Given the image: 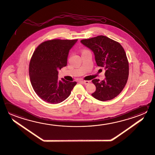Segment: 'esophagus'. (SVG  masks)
<instances>
[{"label": "esophagus", "instance_id": "34e87169", "mask_svg": "<svg viewBox=\"0 0 155 155\" xmlns=\"http://www.w3.org/2000/svg\"><path fill=\"white\" fill-rule=\"evenodd\" d=\"M82 82L84 84H88L89 83H90V81H86V80H82Z\"/></svg>", "mask_w": 155, "mask_h": 155}]
</instances>
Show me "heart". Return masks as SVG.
Segmentation results:
<instances>
[{"label": "heart", "mask_w": 155, "mask_h": 155, "mask_svg": "<svg viewBox=\"0 0 155 155\" xmlns=\"http://www.w3.org/2000/svg\"><path fill=\"white\" fill-rule=\"evenodd\" d=\"M87 51V50H84V51H82V52H84V51Z\"/></svg>", "instance_id": "1"}]
</instances>
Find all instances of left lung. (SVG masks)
I'll return each mask as SVG.
<instances>
[{"label": "left lung", "instance_id": "1", "mask_svg": "<svg viewBox=\"0 0 155 155\" xmlns=\"http://www.w3.org/2000/svg\"><path fill=\"white\" fill-rule=\"evenodd\" d=\"M81 42L93 51L97 65L105 69V80H92L96 90L92 96L103 101L115 98L123 90L129 75V63L124 48L119 42L103 35L82 40Z\"/></svg>", "mask_w": 155, "mask_h": 155}]
</instances>
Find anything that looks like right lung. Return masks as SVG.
<instances>
[{"instance_id":"add662e5","label":"right lung","mask_w":155,"mask_h":155,"mask_svg":"<svg viewBox=\"0 0 155 155\" xmlns=\"http://www.w3.org/2000/svg\"><path fill=\"white\" fill-rule=\"evenodd\" d=\"M78 40L53 39L40 44L32 55L29 75L35 92L44 101L58 104L71 94L76 82L58 79L57 69L67 64L71 50Z\"/></svg>"}]
</instances>
